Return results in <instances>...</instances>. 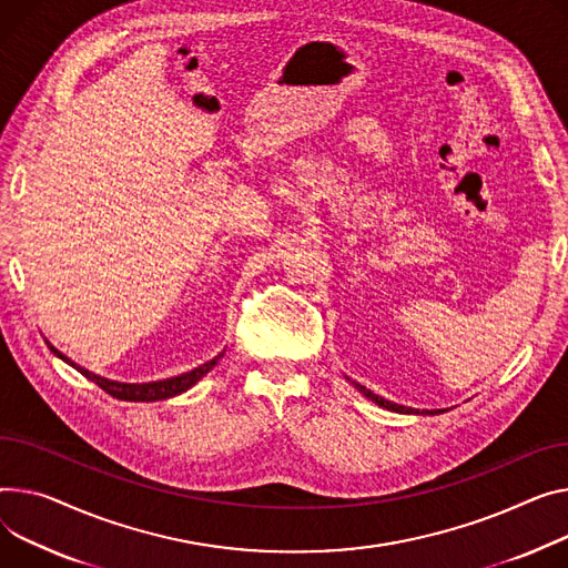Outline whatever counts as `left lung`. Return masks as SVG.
<instances>
[{
    "label": "left lung",
    "mask_w": 568,
    "mask_h": 568,
    "mask_svg": "<svg viewBox=\"0 0 568 568\" xmlns=\"http://www.w3.org/2000/svg\"><path fill=\"white\" fill-rule=\"evenodd\" d=\"M354 386L367 397V399H372L374 404H379V406H384V408H388V410H395V413H415V415H438V413H443L440 408H434V410H420V408H410V406H399V404H395V402H388V399H384V397H379V395H374L372 390H367L365 386H361V384H356L354 382Z\"/></svg>",
    "instance_id": "8db88e82"
}]
</instances>
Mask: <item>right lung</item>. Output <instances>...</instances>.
<instances>
[{
  "label": "right lung",
  "mask_w": 568,
  "mask_h": 568,
  "mask_svg": "<svg viewBox=\"0 0 568 568\" xmlns=\"http://www.w3.org/2000/svg\"><path fill=\"white\" fill-rule=\"evenodd\" d=\"M48 347H50V352H52L54 356H59L61 361H65L68 365H72L74 369L82 372L89 382L98 384L104 393H109L111 397H116V399H125V402H158V399L175 397V395H180V393H184V390L192 388L194 384H199V382L203 379V376H205V374H207V372L219 363V358L223 356V354H219V356H214L212 361H207V363H203V365L194 367L192 372H184V374H180V376H171V379L148 382V384H123V382H111V379H104V376H98V374H93V372L84 369L82 365L72 363L68 356H63V354H61L57 347H52L50 343H48Z\"/></svg>",
  "instance_id": "obj_1"
}]
</instances>
